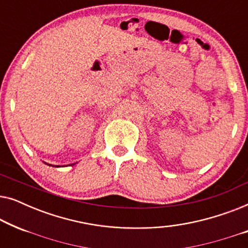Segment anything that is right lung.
<instances>
[{"label":"right lung","mask_w":248,"mask_h":248,"mask_svg":"<svg viewBox=\"0 0 248 248\" xmlns=\"http://www.w3.org/2000/svg\"><path fill=\"white\" fill-rule=\"evenodd\" d=\"M56 167H59V166H56Z\"/></svg>","instance_id":"1"}]
</instances>
